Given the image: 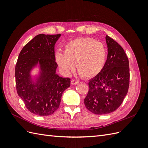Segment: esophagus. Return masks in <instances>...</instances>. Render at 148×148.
Instances as JSON below:
<instances>
[{"label":"esophagus","mask_w":148,"mask_h":148,"mask_svg":"<svg viewBox=\"0 0 148 148\" xmlns=\"http://www.w3.org/2000/svg\"><path fill=\"white\" fill-rule=\"evenodd\" d=\"M78 83H79V81H78V80H77V79H71V83L73 85L77 84Z\"/></svg>","instance_id":"1"}]
</instances>
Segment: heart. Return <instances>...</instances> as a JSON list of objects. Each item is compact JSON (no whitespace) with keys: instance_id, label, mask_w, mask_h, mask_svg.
I'll return each mask as SVG.
<instances>
[{"instance_id":"b5f03b06","label":"heart","mask_w":148,"mask_h":148,"mask_svg":"<svg viewBox=\"0 0 148 148\" xmlns=\"http://www.w3.org/2000/svg\"><path fill=\"white\" fill-rule=\"evenodd\" d=\"M106 49L104 44L88 38H77L67 43L64 52L58 51L56 59L65 73L77 71L84 78H91L99 73L104 66Z\"/></svg>"}]
</instances>
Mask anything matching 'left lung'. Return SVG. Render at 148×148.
Returning <instances> with one entry per match:
<instances>
[{"label":"left lung","mask_w":148,"mask_h":148,"mask_svg":"<svg viewBox=\"0 0 148 148\" xmlns=\"http://www.w3.org/2000/svg\"><path fill=\"white\" fill-rule=\"evenodd\" d=\"M107 59L101 71L89 80L84 99L86 109L96 115L117 110L128 91L129 61L123 49L108 36L106 37Z\"/></svg>","instance_id":"left-lung-1"}]
</instances>
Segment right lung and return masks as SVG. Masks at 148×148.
<instances>
[{
    "mask_svg": "<svg viewBox=\"0 0 148 148\" xmlns=\"http://www.w3.org/2000/svg\"><path fill=\"white\" fill-rule=\"evenodd\" d=\"M61 36L40 34L22 49L15 66V83L18 95L27 109L35 115L47 116L59 109L62 93L70 86V78L56 73L54 46ZM38 63L41 75L34 84L30 71Z\"/></svg>",
    "mask_w": 148,
    "mask_h": 148,
    "instance_id": "right-lung-1",
    "label": "right lung"
}]
</instances>
